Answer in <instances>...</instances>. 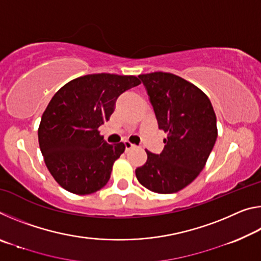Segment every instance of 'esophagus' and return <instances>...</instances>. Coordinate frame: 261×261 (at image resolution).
I'll use <instances>...</instances> for the list:
<instances>
[{
    "label": "esophagus",
    "instance_id": "esophagus-1",
    "mask_svg": "<svg viewBox=\"0 0 261 261\" xmlns=\"http://www.w3.org/2000/svg\"><path fill=\"white\" fill-rule=\"evenodd\" d=\"M124 145H125V149H126V151H127V149H131V148L135 147V145L131 144L130 141H127V140L124 141Z\"/></svg>",
    "mask_w": 261,
    "mask_h": 261
}]
</instances>
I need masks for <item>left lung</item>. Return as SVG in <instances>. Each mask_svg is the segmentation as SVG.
Masks as SVG:
<instances>
[{
	"label": "left lung",
	"mask_w": 261,
	"mask_h": 261,
	"mask_svg": "<svg viewBox=\"0 0 261 261\" xmlns=\"http://www.w3.org/2000/svg\"><path fill=\"white\" fill-rule=\"evenodd\" d=\"M139 78L167 138L160 154L145 149L147 161L137 168L136 177L149 191L178 192L197 178L214 147L218 127L213 106L199 87L174 73L159 71Z\"/></svg>",
	"instance_id": "1"
}]
</instances>
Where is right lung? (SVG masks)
I'll list each match as a JSON object with an SVG mask.
<instances>
[{
	"instance_id": "1",
	"label": "right lung",
	"mask_w": 261,
	"mask_h": 261,
	"mask_svg": "<svg viewBox=\"0 0 261 261\" xmlns=\"http://www.w3.org/2000/svg\"><path fill=\"white\" fill-rule=\"evenodd\" d=\"M139 84L136 76L86 74L53 96L42 114L38 138L48 170L62 188L84 196L108 183L125 145L106 143L99 126L109 121L118 96Z\"/></svg>"
}]
</instances>
